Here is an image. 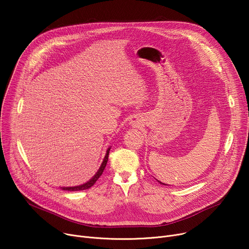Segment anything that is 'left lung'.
<instances>
[{
	"instance_id": "1",
	"label": "left lung",
	"mask_w": 249,
	"mask_h": 249,
	"mask_svg": "<svg viewBox=\"0 0 249 249\" xmlns=\"http://www.w3.org/2000/svg\"><path fill=\"white\" fill-rule=\"evenodd\" d=\"M159 181H160V180H159ZM160 184H161V185H165V184H163V182H161V181H160Z\"/></svg>"
}]
</instances>
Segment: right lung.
<instances>
[{
	"mask_svg": "<svg viewBox=\"0 0 249 249\" xmlns=\"http://www.w3.org/2000/svg\"><path fill=\"white\" fill-rule=\"evenodd\" d=\"M110 149H111V147H109L107 149V153H106V155H105V159H104V160H103V162H102V164H101V166L99 168V171L97 172V174L93 178H91L89 181H87L86 184L81 185V186H76V187H63V188L61 187V190H63V191H71H71H83V190H88L90 187H93L95 185V182L98 180V178L102 176L105 167H106V165H107Z\"/></svg>",
	"mask_w": 249,
	"mask_h": 249,
	"instance_id": "add662e5",
	"label": "right lung"
}]
</instances>
